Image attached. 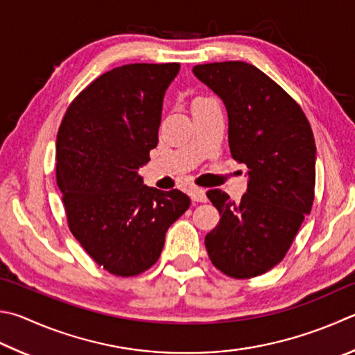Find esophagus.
I'll use <instances>...</instances> for the list:
<instances>
[{"instance_id":"esophagus-1","label":"esophagus","mask_w":355,"mask_h":355,"mask_svg":"<svg viewBox=\"0 0 355 355\" xmlns=\"http://www.w3.org/2000/svg\"><path fill=\"white\" fill-rule=\"evenodd\" d=\"M189 196L192 198V202H200V203L206 202V192L202 188H191Z\"/></svg>"}]
</instances>
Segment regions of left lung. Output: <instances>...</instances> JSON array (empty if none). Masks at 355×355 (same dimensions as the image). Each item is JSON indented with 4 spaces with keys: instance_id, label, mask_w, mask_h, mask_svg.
Instances as JSON below:
<instances>
[{
    "instance_id": "left-lung-1",
    "label": "left lung",
    "mask_w": 355,
    "mask_h": 355,
    "mask_svg": "<svg viewBox=\"0 0 355 355\" xmlns=\"http://www.w3.org/2000/svg\"><path fill=\"white\" fill-rule=\"evenodd\" d=\"M192 71L227 107L231 157L247 166L250 178L239 203L220 189L206 192L220 220L205 247L222 273L254 278L284 259L312 209V128L298 102L250 63H203Z\"/></svg>"
}]
</instances>
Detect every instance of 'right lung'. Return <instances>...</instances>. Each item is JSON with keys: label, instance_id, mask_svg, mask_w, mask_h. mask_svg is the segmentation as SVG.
<instances>
[{"label": "right lung", "instance_id": "1", "mask_svg": "<svg viewBox=\"0 0 355 355\" xmlns=\"http://www.w3.org/2000/svg\"><path fill=\"white\" fill-rule=\"evenodd\" d=\"M178 69L130 63L107 71L76 96L57 133V184L69 231L114 276L149 270L166 231L191 205L183 192L149 188L138 175L158 144L163 98Z\"/></svg>", "mask_w": 355, "mask_h": 355}]
</instances>
